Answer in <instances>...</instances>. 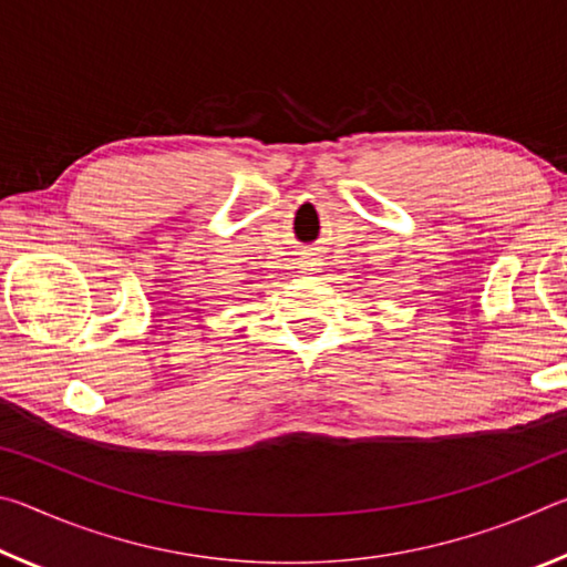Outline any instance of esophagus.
Listing matches in <instances>:
<instances>
[{
	"label": "esophagus",
	"instance_id": "esophagus-1",
	"mask_svg": "<svg viewBox=\"0 0 567 567\" xmlns=\"http://www.w3.org/2000/svg\"><path fill=\"white\" fill-rule=\"evenodd\" d=\"M302 267H305V270H310V272H312L315 267H318V262H315V260H305V262H302Z\"/></svg>",
	"mask_w": 567,
	"mask_h": 567
}]
</instances>
